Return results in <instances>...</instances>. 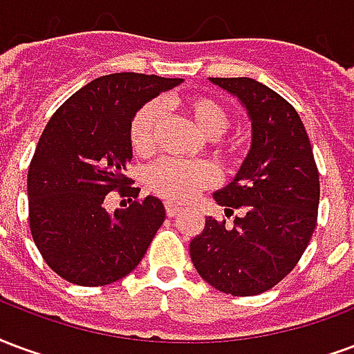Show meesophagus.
I'll return each instance as SVG.
<instances>
[{"mask_svg":"<svg viewBox=\"0 0 354 354\" xmlns=\"http://www.w3.org/2000/svg\"><path fill=\"white\" fill-rule=\"evenodd\" d=\"M180 211V205L175 202H166V213L169 216H175Z\"/></svg>","mask_w":354,"mask_h":354,"instance_id":"34e87169","label":"esophagus"}]
</instances>
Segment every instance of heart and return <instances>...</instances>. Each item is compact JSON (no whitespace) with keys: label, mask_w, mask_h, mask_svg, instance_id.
Returning <instances> with one entry per match:
<instances>
[{"label":"heart","mask_w":354,"mask_h":354,"mask_svg":"<svg viewBox=\"0 0 354 354\" xmlns=\"http://www.w3.org/2000/svg\"><path fill=\"white\" fill-rule=\"evenodd\" d=\"M198 130L209 139H216L223 136L230 126V117L223 105L205 95H192L179 102ZM160 118V103L149 102L136 113L130 124V143L131 149L147 156L154 149V131ZM216 167L211 162H174L164 160L152 167L147 177L149 188L154 194L175 200V202H188L200 190L211 187L216 183Z\"/></svg>","instance_id":"obj_1"}]
</instances>
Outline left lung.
Returning <instances> with one entry per match:
<instances>
[{"mask_svg":"<svg viewBox=\"0 0 354 354\" xmlns=\"http://www.w3.org/2000/svg\"><path fill=\"white\" fill-rule=\"evenodd\" d=\"M236 95L251 120V149L234 180L213 198L232 215L205 218L190 241L203 281L232 296H254L285 279L309 245L319 209V171L308 131L290 103L249 77L209 79Z\"/></svg>","mask_w":354,"mask_h":354,"instance_id":"1","label":"left lung"}]
</instances>
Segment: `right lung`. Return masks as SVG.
I'll list each match as a JSON object with an SVG mask.
<instances>
[{
    "label": "right lung",
    "mask_w": 354,
    "mask_h": 354,
    "mask_svg": "<svg viewBox=\"0 0 354 354\" xmlns=\"http://www.w3.org/2000/svg\"><path fill=\"white\" fill-rule=\"evenodd\" d=\"M180 82L158 75H103L75 92L41 133L28 171L30 230L46 264L69 283L109 285L145 257L166 218L164 203L147 196L107 213L103 200L115 188L130 190L124 169L133 156L136 113Z\"/></svg>",
    "instance_id": "1"
}]
</instances>
